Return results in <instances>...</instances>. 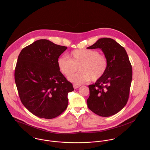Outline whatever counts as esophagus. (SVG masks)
Wrapping results in <instances>:
<instances>
[{
    "mask_svg": "<svg viewBox=\"0 0 150 150\" xmlns=\"http://www.w3.org/2000/svg\"><path fill=\"white\" fill-rule=\"evenodd\" d=\"M80 86H81L80 85H76V84H74V85H73V87H74V89L78 88Z\"/></svg>",
    "mask_w": 150,
    "mask_h": 150,
    "instance_id": "1",
    "label": "esophagus"
}]
</instances>
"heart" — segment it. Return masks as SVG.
Wrapping results in <instances>:
<instances>
[{"mask_svg": "<svg viewBox=\"0 0 150 150\" xmlns=\"http://www.w3.org/2000/svg\"><path fill=\"white\" fill-rule=\"evenodd\" d=\"M69 57L62 56L59 58L58 68L63 75L69 77L75 74L79 67L80 73L69 78L75 84L100 80L108 67L107 57L95 50H75L70 52Z\"/></svg>", "mask_w": 150, "mask_h": 150, "instance_id": "obj_1", "label": "heart"}]
</instances>
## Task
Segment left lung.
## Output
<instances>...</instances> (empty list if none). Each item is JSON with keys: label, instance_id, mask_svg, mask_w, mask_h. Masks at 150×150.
<instances>
[{"label": "left lung", "instance_id": "obj_1", "mask_svg": "<svg viewBox=\"0 0 150 150\" xmlns=\"http://www.w3.org/2000/svg\"><path fill=\"white\" fill-rule=\"evenodd\" d=\"M88 49L100 48L108 61L103 77L88 86V108L98 115L107 117L119 112L127 103L132 70L126 50L111 38L99 39Z\"/></svg>", "mask_w": 150, "mask_h": 150}]
</instances>
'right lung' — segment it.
I'll list each match as a JSON object with an SVG mask.
<instances>
[{
	"label": "right lung",
	"mask_w": 150,
	"mask_h": 150,
	"mask_svg": "<svg viewBox=\"0 0 150 150\" xmlns=\"http://www.w3.org/2000/svg\"><path fill=\"white\" fill-rule=\"evenodd\" d=\"M67 48L40 39L19 55L15 69L18 93L24 106L39 117H56L67 107V95L74 88L58 66V58Z\"/></svg>",
	"instance_id": "obj_1"
}]
</instances>
